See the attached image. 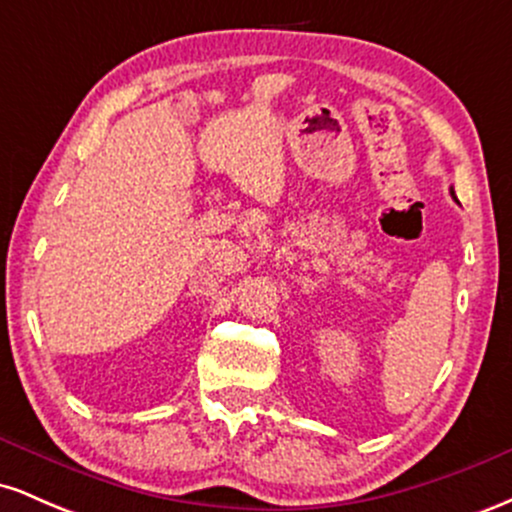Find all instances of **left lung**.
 Here are the masks:
<instances>
[{
  "label": "left lung",
  "mask_w": 512,
  "mask_h": 512,
  "mask_svg": "<svg viewBox=\"0 0 512 512\" xmlns=\"http://www.w3.org/2000/svg\"><path fill=\"white\" fill-rule=\"evenodd\" d=\"M452 197H455V192H452Z\"/></svg>",
  "instance_id": "1"
}]
</instances>
